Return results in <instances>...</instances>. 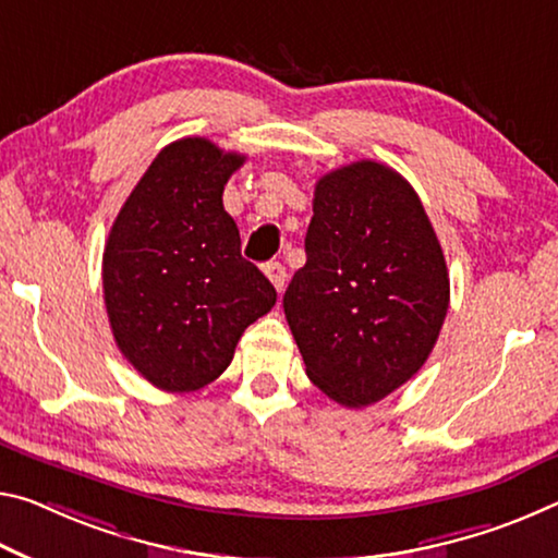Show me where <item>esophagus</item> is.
<instances>
[{
    "label": "esophagus",
    "instance_id": "34e87169",
    "mask_svg": "<svg viewBox=\"0 0 558 558\" xmlns=\"http://www.w3.org/2000/svg\"><path fill=\"white\" fill-rule=\"evenodd\" d=\"M263 270H265V276H268V280L272 282V288H276L278 293H282V290H286V280H288V272H286V268H282V263H268Z\"/></svg>",
    "mask_w": 558,
    "mask_h": 558
}]
</instances>
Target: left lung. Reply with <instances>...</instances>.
Instances as JSON below:
<instances>
[{
  "label": "left lung",
  "instance_id": "left-lung-1",
  "mask_svg": "<svg viewBox=\"0 0 558 558\" xmlns=\"http://www.w3.org/2000/svg\"><path fill=\"white\" fill-rule=\"evenodd\" d=\"M307 260L282 307L313 385L375 404L417 375L449 307V272L417 193L377 161L315 183Z\"/></svg>",
  "mask_w": 558,
  "mask_h": 558
}]
</instances>
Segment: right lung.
<instances>
[{"label": "right lung", "instance_id": "obj_1", "mask_svg": "<svg viewBox=\"0 0 558 558\" xmlns=\"http://www.w3.org/2000/svg\"><path fill=\"white\" fill-rule=\"evenodd\" d=\"M245 156L189 136L141 175L104 247V303L119 350L158 390L193 392L231 365L245 327L276 305L241 255L223 189Z\"/></svg>", "mask_w": 558, "mask_h": 558}]
</instances>
